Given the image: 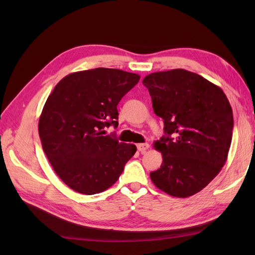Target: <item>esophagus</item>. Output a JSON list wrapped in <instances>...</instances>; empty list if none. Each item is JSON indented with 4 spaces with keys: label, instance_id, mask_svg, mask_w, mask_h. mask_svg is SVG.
Returning a JSON list of instances; mask_svg holds the SVG:
<instances>
[{
    "label": "esophagus",
    "instance_id": "34e87169",
    "mask_svg": "<svg viewBox=\"0 0 255 255\" xmlns=\"http://www.w3.org/2000/svg\"><path fill=\"white\" fill-rule=\"evenodd\" d=\"M137 148H138L140 152L144 153L145 151H147L150 148V145H149V143H139V144H137Z\"/></svg>",
    "mask_w": 255,
    "mask_h": 255
}]
</instances>
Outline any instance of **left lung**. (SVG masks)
Returning a JSON list of instances; mask_svg holds the SVG:
<instances>
[{
	"label": "left lung",
	"instance_id": "left-lung-1",
	"mask_svg": "<svg viewBox=\"0 0 255 255\" xmlns=\"http://www.w3.org/2000/svg\"><path fill=\"white\" fill-rule=\"evenodd\" d=\"M142 83L165 132L154 142L163 162L150 173L151 181L171 196H192L218 175L228 158L230 103L219 86L184 69L148 74Z\"/></svg>",
	"mask_w": 255,
	"mask_h": 255
}]
</instances>
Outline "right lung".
<instances>
[{"instance_id":"obj_1","label":"right lung","mask_w":255,"mask_h":255,"mask_svg":"<svg viewBox=\"0 0 255 255\" xmlns=\"http://www.w3.org/2000/svg\"><path fill=\"white\" fill-rule=\"evenodd\" d=\"M139 80L119 69L84 70L64 77L48 96L38 124L42 149L73 191H106L137 151L132 143L105 136L104 128L118 126V103Z\"/></svg>"}]
</instances>
